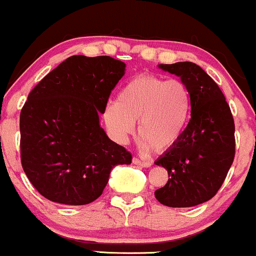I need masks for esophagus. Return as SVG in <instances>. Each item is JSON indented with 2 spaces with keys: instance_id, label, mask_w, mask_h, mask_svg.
<instances>
[{
  "instance_id": "1",
  "label": "esophagus",
  "mask_w": 256,
  "mask_h": 256,
  "mask_svg": "<svg viewBox=\"0 0 256 256\" xmlns=\"http://www.w3.org/2000/svg\"><path fill=\"white\" fill-rule=\"evenodd\" d=\"M132 162L134 165H140V166H142V168H150L152 165L150 162H143V160H140L138 158H134Z\"/></svg>"
}]
</instances>
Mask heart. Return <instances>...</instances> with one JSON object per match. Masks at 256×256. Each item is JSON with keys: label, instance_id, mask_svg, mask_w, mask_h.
Listing matches in <instances>:
<instances>
[{"label": "heart", "instance_id": "b5f03b06", "mask_svg": "<svg viewBox=\"0 0 256 256\" xmlns=\"http://www.w3.org/2000/svg\"><path fill=\"white\" fill-rule=\"evenodd\" d=\"M192 116V96L184 81L154 74L128 80L103 110L112 137L126 143L138 123L141 148L162 153L175 147L186 132Z\"/></svg>", "mask_w": 256, "mask_h": 256}]
</instances>
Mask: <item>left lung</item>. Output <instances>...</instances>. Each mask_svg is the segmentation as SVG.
<instances>
[{
    "label": "left lung",
    "mask_w": 256,
    "mask_h": 256,
    "mask_svg": "<svg viewBox=\"0 0 256 256\" xmlns=\"http://www.w3.org/2000/svg\"><path fill=\"white\" fill-rule=\"evenodd\" d=\"M158 66L190 88L192 116L178 144L154 162L169 174L154 194L166 206H196L212 199L226 178L234 159V122L222 91L200 66L192 62Z\"/></svg>",
    "instance_id": "obj_1"
}]
</instances>
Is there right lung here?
<instances>
[{
    "label": "right lung",
    "mask_w": 256,
    "mask_h": 256,
    "mask_svg": "<svg viewBox=\"0 0 256 256\" xmlns=\"http://www.w3.org/2000/svg\"><path fill=\"white\" fill-rule=\"evenodd\" d=\"M126 64L108 56H72L38 84L22 109L25 175L50 202L85 206L102 194L110 171L131 154L100 128L112 90Z\"/></svg>",
    "instance_id": "right-lung-1"
}]
</instances>
